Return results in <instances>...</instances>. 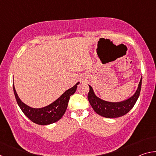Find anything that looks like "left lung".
Returning <instances> with one entry per match:
<instances>
[{
    "mask_svg": "<svg viewBox=\"0 0 156 156\" xmlns=\"http://www.w3.org/2000/svg\"><path fill=\"white\" fill-rule=\"evenodd\" d=\"M142 78L140 81L138 87L135 94L133 96L129 98L125 101L120 102H110L102 100L98 98L94 94L90 85L89 86V91L88 93V100L93 109L98 114L103 116L105 118H118L121 117L126 113H127L132 108L138 100L141 90Z\"/></svg>",
    "mask_w": 156,
    "mask_h": 156,
    "instance_id": "left-lung-1",
    "label": "left lung"
}]
</instances>
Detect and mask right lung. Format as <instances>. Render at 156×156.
<instances>
[{"label": "right lung", "instance_id": "obj_1", "mask_svg": "<svg viewBox=\"0 0 156 156\" xmlns=\"http://www.w3.org/2000/svg\"><path fill=\"white\" fill-rule=\"evenodd\" d=\"M78 84L79 83H76L73 87L66 91L58 99L51 105L40 109H34L23 103L18 98L14 85L13 89L17 103L24 114L34 123L40 125H47L57 122L65 114L69 98L75 93Z\"/></svg>", "mask_w": 156, "mask_h": 156}]
</instances>
